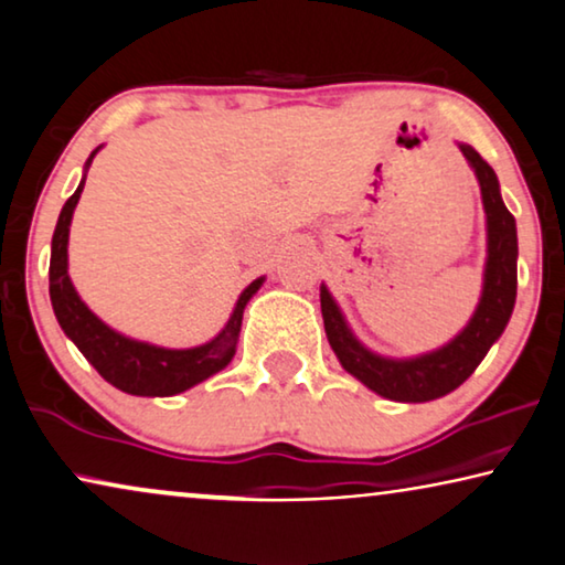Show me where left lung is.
I'll list each match as a JSON object with an SVG mask.
<instances>
[{
  "label": "left lung",
  "instance_id": "1",
  "mask_svg": "<svg viewBox=\"0 0 565 565\" xmlns=\"http://www.w3.org/2000/svg\"><path fill=\"white\" fill-rule=\"evenodd\" d=\"M468 163L473 166L481 184V200L487 210L489 227V258L483 274V294L479 309L468 328L440 351L419 355L409 361H392L365 351L353 338L340 315L330 291L320 289L324 332L332 351L348 373L363 381L371 392L394 402H430L458 388L483 361L494 340L502 335L518 297V227L514 217L499 194V181L491 166L473 148L460 146Z\"/></svg>",
  "mask_w": 565,
  "mask_h": 565
}]
</instances>
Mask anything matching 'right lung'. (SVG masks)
Returning a JSON list of instances; mask_svg holds the SVG:
<instances>
[{"mask_svg": "<svg viewBox=\"0 0 565 565\" xmlns=\"http://www.w3.org/2000/svg\"><path fill=\"white\" fill-rule=\"evenodd\" d=\"M97 156V150L89 156ZM84 181L78 184L68 202L63 204L58 225H55L53 243H51V301L53 312L58 317L63 332L74 340L84 359L89 361L99 376L109 384L120 388V392L135 396H173L186 392L200 381L210 379L212 373L225 369L233 361L237 332H241L243 309L248 299L258 291L264 279H256L248 289L241 294L233 309L225 330L217 338L210 340L206 345L189 348V351H169V348H158L148 343H138L107 328L89 307L78 299L74 284L68 279V225L74 217V206L82 196Z\"/></svg>", "mask_w": 565, "mask_h": 565, "instance_id": "obj_1", "label": "right lung"}]
</instances>
